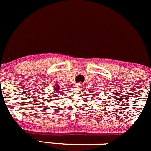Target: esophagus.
I'll return each mask as SVG.
<instances>
[{
	"label": "esophagus",
	"mask_w": 151,
	"mask_h": 151,
	"mask_svg": "<svg viewBox=\"0 0 151 151\" xmlns=\"http://www.w3.org/2000/svg\"><path fill=\"white\" fill-rule=\"evenodd\" d=\"M77 87H78V88H82L83 87V84L82 83H78L77 84Z\"/></svg>",
	"instance_id": "34e87169"
}]
</instances>
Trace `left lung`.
Here are the masks:
<instances>
[{
    "label": "left lung",
    "mask_w": 151,
    "mask_h": 151,
    "mask_svg": "<svg viewBox=\"0 0 151 151\" xmlns=\"http://www.w3.org/2000/svg\"><path fill=\"white\" fill-rule=\"evenodd\" d=\"M96 92H97V91H96ZM98 95H99V94H98ZM96 97H98V96H96Z\"/></svg>",
    "instance_id": "left-lung-1"
}]
</instances>
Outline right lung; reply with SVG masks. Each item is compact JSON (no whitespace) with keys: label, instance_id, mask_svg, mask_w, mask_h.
Returning a JSON list of instances; mask_svg holds the SVG:
<instances>
[{"label":"right lung","instance_id":"1","mask_svg":"<svg viewBox=\"0 0 151 151\" xmlns=\"http://www.w3.org/2000/svg\"><path fill=\"white\" fill-rule=\"evenodd\" d=\"M65 89H61V88H59V84H55V86L54 87V89H53V91H52L53 96H59V94H60L62 92H64Z\"/></svg>","mask_w":151,"mask_h":151}]
</instances>
